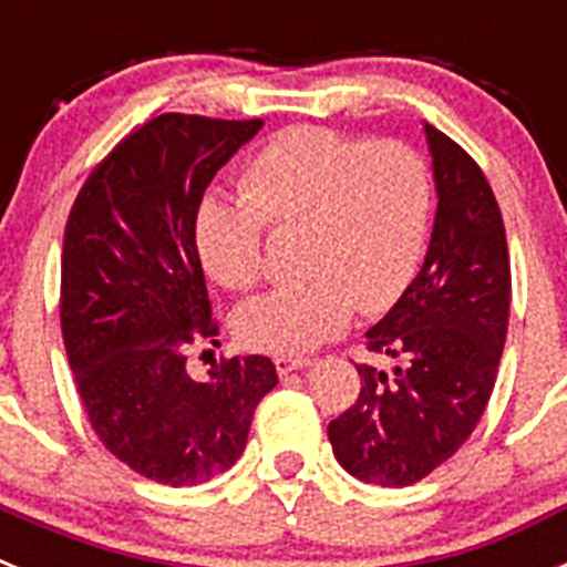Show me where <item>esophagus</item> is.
<instances>
[{
  "label": "esophagus",
  "instance_id": "esophagus-1",
  "mask_svg": "<svg viewBox=\"0 0 567 567\" xmlns=\"http://www.w3.org/2000/svg\"><path fill=\"white\" fill-rule=\"evenodd\" d=\"M309 363H312L309 358H275V369H278V374H284V378L298 372V369H307Z\"/></svg>",
  "mask_w": 567,
  "mask_h": 567
}]
</instances>
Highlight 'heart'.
<instances>
[{"instance_id":"1","label":"heart","mask_w":567,"mask_h":567,"mask_svg":"<svg viewBox=\"0 0 567 567\" xmlns=\"http://www.w3.org/2000/svg\"><path fill=\"white\" fill-rule=\"evenodd\" d=\"M238 202L204 198L193 218L202 267L224 289H252L264 272V227L300 233L298 287L235 312L252 352H315L352 323L385 312L420 269L434 213L432 169L403 142H369L327 127H289L240 175Z\"/></svg>"}]
</instances>
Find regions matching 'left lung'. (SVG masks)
Masks as SVG:
<instances>
[{"instance_id":"1","label":"left lung","mask_w":567,"mask_h":567,"mask_svg":"<svg viewBox=\"0 0 567 567\" xmlns=\"http://www.w3.org/2000/svg\"><path fill=\"white\" fill-rule=\"evenodd\" d=\"M437 215L417 278L374 323L369 349L392 369L358 365L360 398L329 423L352 477L403 488L457 452L485 412L511 307L497 198L460 144L425 122Z\"/></svg>"}]
</instances>
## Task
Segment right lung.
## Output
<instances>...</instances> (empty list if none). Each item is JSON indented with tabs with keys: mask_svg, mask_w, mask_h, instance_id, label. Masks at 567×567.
<instances>
[{
	"mask_svg": "<svg viewBox=\"0 0 567 567\" xmlns=\"http://www.w3.org/2000/svg\"><path fill=\"white\" fill-rule=\"evenodd\" d=\"M264 127L164 113L115 144L79 189L62 249V338L79 398L113 457L164 485L233 468L278 383L264 354L187 374L218 332L193 218L215 173Z\"/></svg>",
	"mask_w": 567,
	"mask_h": 567,
	"instance_id": "obj_1",
	"label": "right lung"
}]
</instances>
